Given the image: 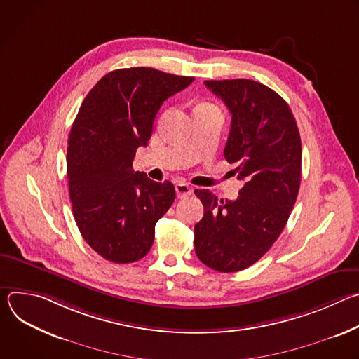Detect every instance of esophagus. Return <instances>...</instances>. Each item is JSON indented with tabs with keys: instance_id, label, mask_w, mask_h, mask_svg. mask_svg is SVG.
I'll list each match as a JSON object with an SVG mask.
<instances>
[{
	"instance_id": "obj_1",
	"label": "esophagus",
	"mask_w": 359,
	"mask_h": 359,
	"mask_svg": "<svg viewBox=\"0 0 359 359\" xmlns=\"http://www.w3.org/2000/svg\"><path fill=\"white\" fill-rule=\"evenodd\" d=\"M193 191L191 186L184 183V182H177L176 183V194L179 198H186L187 196H190Z\"/></svg>"
}]
</instances>
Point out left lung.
Masks as SVG:
<instances>
[{
	"instance_id": "left-lung-1",
	"label": "left lung",
	"mask_w": 359,
	"mask_h": 359,
	"mask_svg": "<svg viewBox=\"0 0 359 359\" xmlns=\"http://www.w3.org/2000/svg\"><path fill=\"white\" fill-rule=\"evenodd\" d=\"M231 114L224 158L244 184L236 200L196 189L204 215L194 226L198 260L220 273L259 262L281 234L301 182V139L287 102L251 79L204 81Z\"/></svg>"
}]
</instances>
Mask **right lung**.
<instances>
[{"mask_svg": "<svg viewBox=\"0 0 359 359\" xmlns=\"http://www.w3.org/2000/svg\"><path fill=\"white\" fill-rule=\"evenodd\" d=\"M193 79L146 67L116 69L79 108L67 150L72 212L85 241L112 263L143 259L158 220L175 201L170 182H153L132 163L163 102Z\"/></svg>", "mask_w": 359, "mask_h": 359, "instance_id": "obj_1", "label": "right lung"}]
</instances>
